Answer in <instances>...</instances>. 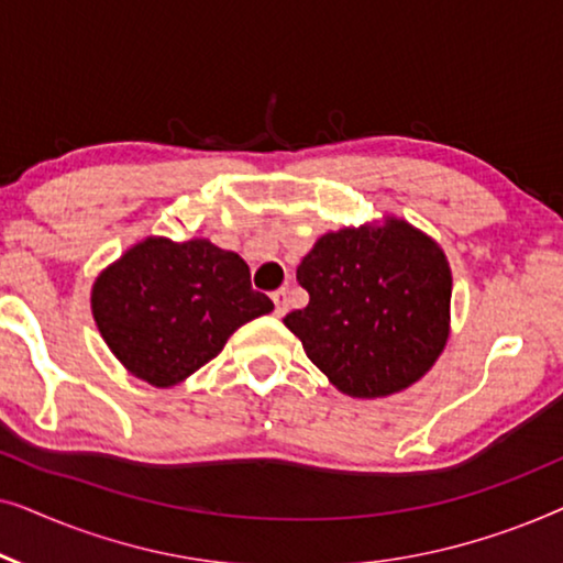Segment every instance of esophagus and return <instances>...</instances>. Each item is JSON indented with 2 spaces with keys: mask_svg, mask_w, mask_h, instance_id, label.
I'll use <instances>...</instances> for the list:
<instances>
[{
  "mask_svg": "<svg viewBox=\"0 0 563 563\" xmlns=\"http://www.w3.org/2000/svg\"><path fill=\"white\" fill-rule=\"evenodd\" d=\"M274 305H276V314H279V318H282V314H287V310H289V305H287V289H276L274 291Z\"/></svg>",
  "mask_w": 563,
  "mask_h": 563,
  "instance_id": "obj_1",
  "label": "esophagus"
}]
</instances>
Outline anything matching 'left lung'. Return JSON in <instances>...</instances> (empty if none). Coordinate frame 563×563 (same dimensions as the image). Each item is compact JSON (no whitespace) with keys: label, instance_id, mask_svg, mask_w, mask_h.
Instances as JSON below:
<instances>
[{"label":"left lung","instance_id":"left-lung-1","mask_svg":"<svg viewBox=\"0 0 563 563\" xmlns=\"http://www.w3.org/2000/svg\"><path fill=\"white\" fill-rule=\"evenodd\" d=\"M310 295L284 318L307 358L343 395L387 397L426 376L449 341L451 266L410 222L343 228L297 266Z\"/></svg>","mask_w":563,"mask_h":563}]
</instances>
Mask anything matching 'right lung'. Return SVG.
<instances>
[{"label":"right lung","instance_id":"right-lung-1","mask_svg":"<svg viewBox=\"0 0 563 563\" xmlns=\"http://www.w3.org/2000/svg\"><path fill=\"white\" fill-rule=\"evenodd\" d=\"M249 264L207 238H145L97 276L91 314L122 366L174 387L212 361L238 328L272 312Z\"/></svg>","mask_w":563,"mask_h":563}]
</instances>
